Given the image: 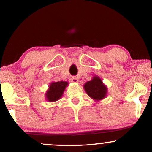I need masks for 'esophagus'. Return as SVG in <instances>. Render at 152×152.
<instances>
[{
    "instance_id": "1",
    "label": "esophagus",
    "mask_w": 152,
    "mask_h": 152,
    "mask_svg": "<svg viewBox=\"0 0 152 152\" xmlns=\"http://www.w3.org/2000/svg\"><path fill=\"white\" fill-rule=\"evenodd\" d=\"M71 80V82H73V83H77L78 82V79L76 77H72L70 79Z\"/></svg>"
}]
</instances>
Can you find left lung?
Instances as JSON below:
<instances>
[{
  "mask_svg": "<svg viewBox=\"0 0 152 152\" xmlns=\"http://www.w3.org/2000/svg\"><path fill=\"white\" fill-rule=\"evenodd\" d=\"M84 88L88 96L95 101L101 100L107 96V87L97 76H94L92 80L87 82Z\"/></svg>",
  "mask_w": 152,
  "mask_h": 152,
  "instance_id": "left-lung-1",
  "label": "left lung"
}]
</instances>
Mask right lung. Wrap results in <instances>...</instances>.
<instances>
[{
  "label": "right lung",
  "instance_id": "add662e5",
  "mask_svg": "<svg viewBox=\"0 0 152 152\" xmlns=\"http://www.w3.org/2000/svg\"><path fill=\"white\" fill-rule=\"evenodd\" d=\"M68 85L67 82H52L49 86L48 90L45 93V97L50 102L57 101L62 97L66 87Z\"/></svg>",
  "mask_w": 152,
  "mask_h": 152
}]
</instances>
